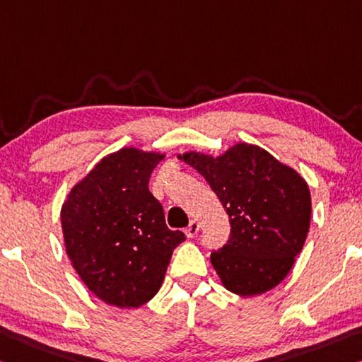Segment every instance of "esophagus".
Here are the masks:
<instances>
[{
  "instance_id": "obj_1",
  "label": "esophagus",
  "mask_w": 362,
  "mask_h": 362,
  "mask_svg": "<svg viewBox=\"0 0 362 362\" xmlns=\"http://www.w3.org/2000/svg\"><path fill=\"white\" fill-rule=\"evenodd\" d=\"M199 232V223L197 222V221H192L190 222V226L187 227V230H185V235L188 238H193V237H197V233Z\"/></svg>"
}]
</instances>
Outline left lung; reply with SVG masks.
Instances as JSON below:
<instances>
[{
  "instance_id": "8db88e82",
  "label": "left lung",
  "mask_w": 362,
  "mask_h": 362,
  "mask_svg": "<svg viewBox=\"0 0 362 362\" xmlns=\"http://www.w3.org/2000/svg\"><path fill=\"white\" fill-rule=\"evenodd\" d=\"M179 159L204 177L228 214L230 238L211 255L222 285L240 296L277 286L293 267L309 232L306 180L250 143H237L216 158L188 151Z\"/></svg>"
}]
</instances>
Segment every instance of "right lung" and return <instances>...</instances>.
<instances>
[{
	"mask_svg": "<svg viewBox=\"0 0 362 362\" xmlns=\"http://www.w3.org/2000/svg\"><path fill=\"white\" fill-rule=\"evenodd\" d=\"M165 154L122 148L72 187L61 208L66 253L101 301L140 308L163 285L172 251L185 240L165 226L148 183Z\"/></svg>",
	"mask_w": 362,
	"mask_h": 362,
	"instance_id": "obj_1",
	"label": "right lung"
}]
</instances>
